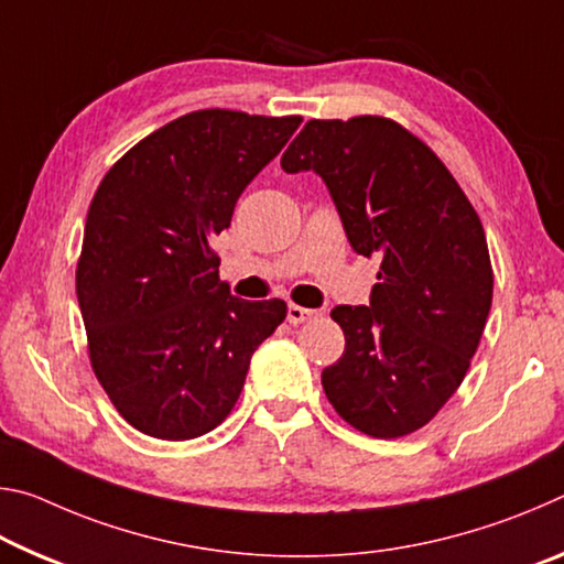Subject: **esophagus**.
<instances>
[{"mask_svg":"<svg viewBox=\"0 0 564 564\" xmlns=\"http://www.w3.org/2000/svg\"><path fill=\"white\" fill-rule=\"evenodd\" d=\"M321 316V311H313V308H303V305H289V323L293 326H301V323H311Z\"/></svg>","mask_w":564,"mask_h":564,"instance_id":"esophagus-1","label":"esophagus"}]
</instances>
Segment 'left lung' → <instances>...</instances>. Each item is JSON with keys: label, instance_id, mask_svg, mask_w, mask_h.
I'll list each match as a JSON object with an SVG mask.
<instances>
[{"label": "left lung", "instance_id": "obj_1", "mask_svg": "<svg viewBox=\"0 0 564 564\" xmlns=\"http://www.w3.org/2000/svg\"><path fill=\"white\" fill-rule=\"evenodd\" d=\"M316 171L360 256L380 253L370 305H336L343 356L323 370L336 413L370 437L431 423L460 388L492 303L480 216L435 151L386 117L311 119L281 156Z\"/></svg>", "mask_w": 564, "mask_h": 564}]
</instances>
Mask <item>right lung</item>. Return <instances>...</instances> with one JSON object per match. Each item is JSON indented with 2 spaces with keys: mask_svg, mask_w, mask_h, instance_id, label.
I'll return each mask as SVG.
<instances>
[{
  "mask_svg": "<svg viewBox=\"0 0 564 564\" xmlns=\"http://www.w3.org/2000/svg\"><path fill=\"white\" fill-rule=\"evenodd\" d=\"M301 117L202 109L131 147L91 198L76 299L94 376L119 415L159 441H191L231 413L253 350L285 303L241 301L212 238Z\"/></svg>",
  "mask_w": 564,
  "mask_h": 564,
  "instance_id": "1",
  "label": "right lung"
}]
</instances>
